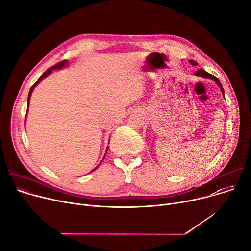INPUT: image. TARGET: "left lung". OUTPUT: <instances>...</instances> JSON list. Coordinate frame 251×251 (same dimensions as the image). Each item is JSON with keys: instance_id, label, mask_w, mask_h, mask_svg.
I'll return each mask as SVG.
<instances>
[{"instance_id": "obj_1", "label": "left lung", "mask_w": 251, "mask_h": 251, "mask_svg": "<svg viewBox=\"0 0 251 251\" xmlns=\"http://www.w3.org/2000/svg\"><path fill=\"white\" fill-rule=\"evenodd\" d=\"M190 62V64L192 65V66H197L198 65V63H196L194 61H189ZM194 75H199V76H202V77H206V78H210V79H213V80H215L217 83H218V86H219V88H220V90H221V92H222V94L225 95V91H224V87H222V85L220 83V81L218 80V78H216L215 76H213L212 75H210V74H208L207 72H205L203 69H199L196 73H194Z\"/></svg>"}]
</instances>
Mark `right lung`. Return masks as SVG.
I'll return each mask as SVG.
<instances>
[{
  "mask_svg": "<svg viewBox=\"0 0 251 251\" xmlns=\"http://www.w3.org/2000/svg\"><path fill=\"white\" fill-rule=\"evenodd\" d=\"M67 63H68L67 61H62V62L58 63L57 65H54V66H52V67L49 68V69H48V70H47V71H46V72H45V73H44V74L39 77V79H38V80L34 83V85L32 86V88H31V90H30V93H29V96H27V107H29V102H30V98H31L32 92H33V90L35 89V87L38 85V83H39L43 78H45L47 75H49L51 73V71H52V70H54V69H61V68H63L65 65H67ZM96 169H97V168H96ZM96 169H95V170H96ZM95 170H94V171H95ZM94 171H93V172H94Z\"/></svg>",
  "mask_w": 251,
  "mask_h": 251,
  "instance_id": "1",
  "label": "right lung"
}]
</instances>
